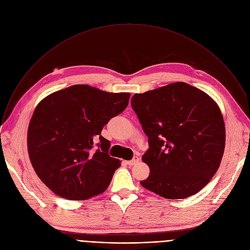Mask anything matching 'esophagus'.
Returning <instances> with one entry per match:
<instances>
[{
	"label": "esophagus",
	"mask_w": 250,
	"mask_h": 250,
	"mask_svg": "<svg viewBox=\"0 0 250 250\" xmlns=\"http://www.w3.org/2000/svg\"><path fill=\"white\" fill-rule=\"evenodd\" d=\"M138 161H139V158H138L137 156H133V158H132L131 160L126 161V164H127V165H129V166H132V165H134L135 163H137Z\"/></svg>",
	"instance_id": "34e87169"
}]
</instances>
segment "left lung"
I'll return each instance as SVG.
<instances>
[{"label": "left lung", "instance_id": "obj_1", "mask_svg": "<svg viewBox=\"0 0 250 250\" xmlns=\"http://www.w3.org/2000/svg\"><path fill=\"white\" fill-rule=\"evenodd\" d=\"M131 108L148 137L142 160L150 174L141 186L173 200L202 190L216 174L225 150V123L215 101L176 82L133 95Z\"/></svg>", "mask_w": 250, "mask_h": 250}]
</instances>
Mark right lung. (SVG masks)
Segmentation results:
<instances>
[{"label":"right lung","mask_w":250,"mask_h":250,"mask_svg":"<svg viewBox=\"0 0 250 250\" xmlns=\"http://www.w3.org/2000/svg\"><path fill=\"white\" fill-rule=\"evenodd\" d=\"M129 93L74 85L43 99L27 131L28 155L41 180L67 200H86L109 187L119 159L111 157L103 127L123 113Z\"/></svg>","instance_id":"right-lung-1"}]
</instances>
